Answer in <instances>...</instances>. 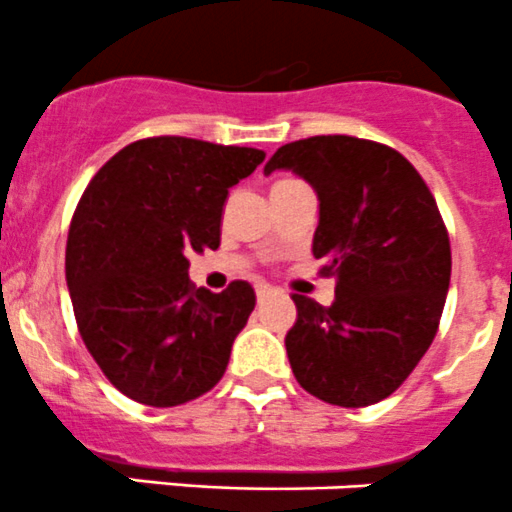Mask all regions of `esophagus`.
Here are the masks:
<instances>
[{"mask_svg": "<svg viewBox=\"0 0 512 512\" xmlns=\"http://www.w3.org/2000/svg\"><path fill=\"white\" fill-rule=\"evenodd\" d=\"M255 292H257V300L262 302V300H265V297L272 295V287L270 285H257Z\"/></svg>", "mask_w": 512, "mask_h": 512, "instance_id": "34e87169", "label": "esophagus"}]
</instances>
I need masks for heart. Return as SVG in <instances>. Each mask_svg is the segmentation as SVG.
Masks as SVG:
<instances>
[{
    "label": "heart",
    "mask_w": 512,
    "mask_h": 512,
    "mask_svg": "<svg viewBox=\"0 0 512 512\" xmlns=\"http://www.w3.org/2000/svg\"><path fill=\"white\" fill-rule=\"evenodd\" d=\"M290 182H295V180H282V182H277V185H290ZM275 185V187H277Z\"/></svg>",
    "instance_id": "b5f03b06"
}]
</instances>
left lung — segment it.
I'll list each match as a JSON object with an SVG mask.
<instances>
[{"label":"left lung","instance_id":"1","mask_svg":"<svg viewBox=\"0 0 512 512\" xmlns=\"http://www.w3.org/2000/svg\"><path fill=\"white\" fill-rule=\"evenodd\" d=\"M275 170L295 172L317 192L312 255L335 277L330 307L292 295V372L330 405L380 403L428 352L443 315L450 240L435 197L393 147L347 135L282 145L265 175Z\"/></svg>","mask_w":512,"mask_h":512}]
</instances>
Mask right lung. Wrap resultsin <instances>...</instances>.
Masks as SVG:
<instances>
[{"label": "right lung", "mask_w": 512, "mask_h": 512, "mask_svg": "<svg viewBox=\"0 0 512 512\" xmlns=\"http://www.w3.org/2000/svg\"><path fill=\"white\" fill-rule=\"evenodd\" d=\"M262 160L252 147L150 137L84 190L64 257L69 297L89 355L127 398L175 408L225 375L255 290L245 280L195 287L187 257L220 247L230 187Z\"/></svg>", "instance_id": "1"}]
</instances>
